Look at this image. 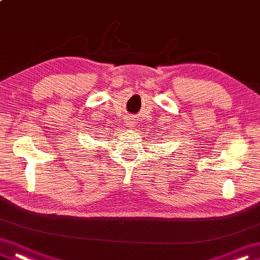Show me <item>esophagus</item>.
<instances>
[{"label": "esophagus", "instance_id": "34e87169", "mask_svg": "<svg viewBox=\"0 0 260 260\" xmlns=\"http://www.w3.org/2000/svg\"><path fill=\"white\" fill-rule=\"evenodd\" d=\"M126 123H127V125H128L129 127H132V126H134V125H135V121H134V119H133V118H128V119H127Z\"/></svg>", "mask_w": 260, "mask_h": 260}]
</instances>
